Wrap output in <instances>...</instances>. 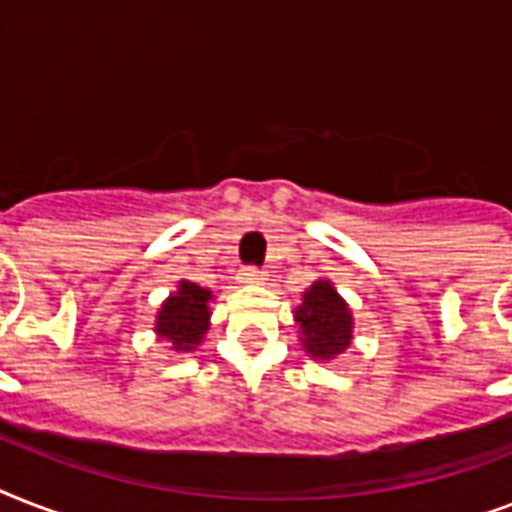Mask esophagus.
Instances as JSON below:
<instances>
[{"mask_svg":"<svg viewBox=\"0 0 512 512\" xmlns=\"http://www.w3.org/2000/svg\"><path fill=\"white\" fill-rule=\"evenodd\" d=\"M239 281L241 284H263L265 281V273L260 268H244L239 273Z\"/></svg>","mask_w":512,"mask_h":512,"instance_id":"esophagus-1","label":"esophagus"}]
</instances>
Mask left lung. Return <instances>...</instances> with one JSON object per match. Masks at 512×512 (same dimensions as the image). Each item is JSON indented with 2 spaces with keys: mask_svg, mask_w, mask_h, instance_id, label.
Segmentation results:
<instances>
[{
  "mask_svg": "<svg viewBox=\"0 0 512 512\" xmlns=\"http://www.w3.org/2000/svg\"><path fill=\"white\" fill-rule=\"evenodd\" d=\"M295 321L305 353L316 361H332L350 348L353 313L337 295L332 281H313L311 289L303 295V305H297Z\"/></svg>",
  "mask_w": 512,
  "mask_h": 512,
  "instance_id": "1",
  "label": "left lung"
}]
</instances>
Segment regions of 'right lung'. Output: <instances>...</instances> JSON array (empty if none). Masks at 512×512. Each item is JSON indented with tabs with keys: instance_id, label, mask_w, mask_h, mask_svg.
Listing matches in <instances>:
<instances>
[{
	"instance_id": "1",
	"label": "right lung",
	"mask_w": 512,
	"mask_h": 512,
	"mask_svg": "<svg viewBox=\"0 0 512 512\" xmlns=\"http://www.w3.org/2000/svg\"><path fill=\"white\" fill-rule=\"evenodd\" d=\"M209 300L212 292L193 281H180L156 313V335L172 350H196L209 329Z\"/></svg>"
}]
</instances>
